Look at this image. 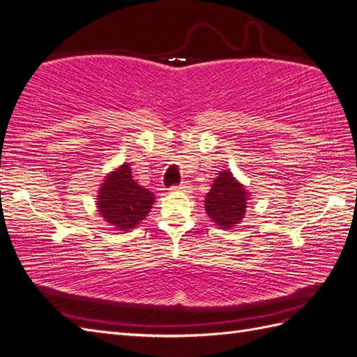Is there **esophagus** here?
<instances>
[{"label": "esophagus", "instance_id": "obj_1", "mask_svg": "<svg viewBox=\"0 0 357 357\" xmlns=\"http://www.w3.org/2000/svg\"><path fill=\"white\" fill-rule=\"evenodd\" d=\"M186 189V185H177V186H172V188H169V192H181V190H185Z\"/></svg>", "mask_w": 357, "mask_h": 357}]
</instances>
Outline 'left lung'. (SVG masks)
I'll return each mask as SVG.
<instances>
[{"instance_id": "obj_1", "label": "left lung", "mask_w": 357, "mask_h": 357, "mask_svg": "<svg viewBox=\"0 0 357 357\" xmlns=\"http://www.w3.org/2000/svg\"><path fill=\"white\" fill-rule=\"evenodd\" d=\"M250 199V192L234 177L229 169H222L205 195V213L220 229H232L241 223Z\"/></svg>"}]
</instances>
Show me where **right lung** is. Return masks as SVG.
Here are the masks:
<instances>
[{
	"mask_svg": "<svg viewBox=\"0 0 357 357\" xmlns=\"http://www.w3.org/2000/svg\"><path fill=\"white\" fill-rule=\"evenodd\" d=\"M155 202V193L139 186L132 178L129 164H122L109 172L96 197V208L101 218L117 231L137 228L146 219Z\"/></svg>",
	"mask_w": 357,
	"mask_h": 357,
	"instance_id": "right-lung-1",
	"label": "right lung"
}]
</instances>
